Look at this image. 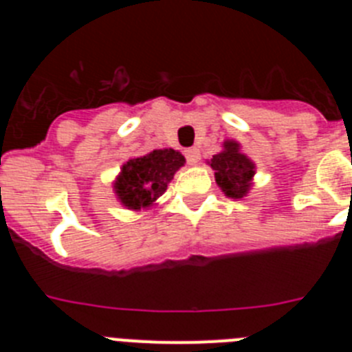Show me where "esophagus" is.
I'll return each mask as SVG.
<instances>
[{
  "label": "esophagus",
  "mask_w": 352,
  "mask_h": 352,
  "mask_svg": "<svg viewBox=\"0 0 352 352\" xmlns=\"http://www.w3.org/2000/svg\"><path fill=\"white\" fill-rule=\"evenodd\" d=\"M185 157H186V160L190 162V164H197V162L201 160V151H199V148L186 149Z\"/></svg>",
  "instance_id": "34e87169"
}]
</instances>
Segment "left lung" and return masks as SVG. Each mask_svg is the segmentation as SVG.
<instances>
[{
    "label": "left lung",
    "mask_w": 352,
    "mask_h": 352,
    "mask_svg": "<svg viewBox=\"0 0 352 352\" xmlns=\"http://www.w3.org/2000/svg\"><path fill=\"white\" fill-rule=\"evenodd\" d=\"M208 166L214 170V182L227 197H247L254 185L256 164L241 151L238 141L226 139L222 151L213 155V158L208 160Z\"/></svg>",
    "instance_id": "obj_1"
}]
</instances>
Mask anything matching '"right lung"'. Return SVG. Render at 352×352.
Returning <instances> with one entry per match:
<instances>
[{
    "mask_svg": "<svg viewBox=\"0 0 352 352\" xmlns=\"http://www.w3.org/2000/svg\"><path fill=\"white\" fill-rule=\"evenodd\" d=\"M183 166L185 157L173 148L153 149L142 157L130 158L113 182L116 199L126 210H149Z\"/></svg>",
    "mask_w": 352,
    "mask_h": 352,
    "instance_id": "add662e5",
    "label": "right lung"
}]
</instances>
